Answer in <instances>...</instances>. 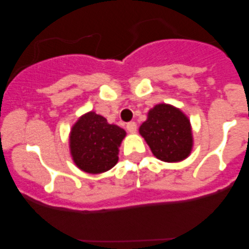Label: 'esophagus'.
<instances>
[{
    "instance_id": "1",
    "label": "esophagus",
    "mask_w": 249,
    "mask_h": 249,
    "mask_svg": "<svg viewBox=\"0 0 249 249\" xmlns=\"http://www.w3.org/2000/svg\"><path fill=\"white\" fill-rule=\"evenodd\" d=\"M126 128L130 133H136L137 131V124L134 122H130L126 124Z\"/></svg>"
}]
</instances>
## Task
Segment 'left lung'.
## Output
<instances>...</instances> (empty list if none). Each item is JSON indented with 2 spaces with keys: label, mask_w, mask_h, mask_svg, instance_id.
Returning a JSON list of instances; mask_svg holds the SVG:
<instances>
[{
  "label": "left lung",
  "mask_w": 249,
  "mask_h": 249,
  "mask_svg": "<svg viewBox=\"0 0 249 249\" xmlns=\"http://www.w3.org/2000/svg\"><path fill=\"white\" fill-rule=\"evenodd\" d=\"M139 133L153 156L165 162L185 160L193 148V132L190 118L178 107L159 103L148 110L147 119Z\"/></svg>",
  "instance_id": "obj_1"
}]
</instances>
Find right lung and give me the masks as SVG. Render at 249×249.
Segmentation results:
<instances>
[{
	"instance_id": "right-lung-1",
	"label": "right lung",
	"mask_w": 249,
	"mask_h": 249,
	"mask_svg": "<svg viewBox=\"0 0 249 249\" xmlns=\"http://www.w3.org/2000/svg\"><path fill=\"white\" fill-rule=\"evenodd\" d=\"M125 136L124 128L108 124L107 118L89 111L71 127L69 148L72 160L85 173L107 172L118 162L119 147Z\"/></svg>"
}]
</instances>
